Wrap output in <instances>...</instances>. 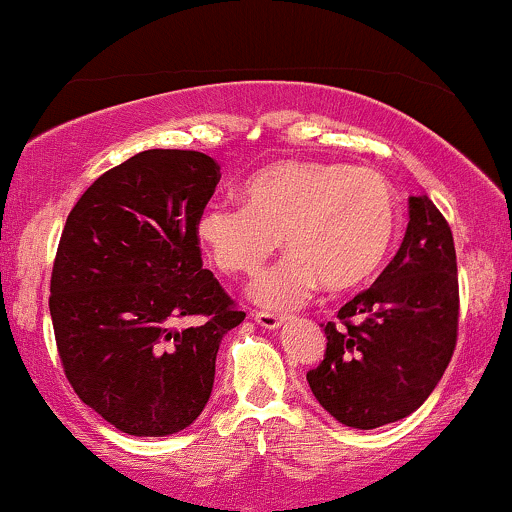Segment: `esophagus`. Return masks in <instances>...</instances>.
<instances>
[{
  "label": "esophagus",
  "instance_id": "obj_1",
  "mask_svg": "<svg viewBox=\"0 0 512 512\" xmlns=\"http://www.w3.org/2000/svg\"><path fill=\"white\" fill-rule=\"evenodd\" d=\"M252 320H255L260 327H264V330H279L281 322H284V317H279L274 313H264V310H260V313H252Z\"/></svg>",
  "mask_w": 512,
  "mask_h": 512
}]
</instances>
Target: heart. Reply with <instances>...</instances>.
<instances>
[{
  "instance_id": "heart-1",
  "label": "heart",
  "mask_w": 512,
  "mask_h": 512,
  "mask_svg": "<svg viewBox=\"0 0 512 512\" xmlns=\"http://www.w3.org/2000/svg\"><path fill=\"white\" fill-rule=\"evenodd\" d=\"M399 228L395 190L349 163L281 161L245 185V204L211 202L197 236L226 274L250 276L279 248L289 252L252 284L264 308H293L317 286L354 291L383 267Z\"/></svg>"
}]
</instances>
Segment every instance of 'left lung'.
I'll return each mask as SVG.
<instances>
[{
  "label": "left lung",
  "mask_w": 512,
  "mask_h": 512,
  "mask_svg": "<svg viewBox=\"0 0 512 512\" xmlns=\"http://www.w3.org/2000/svg\"><path fill=\"white\" fill-rule=\"evenodd\" d=\"M457 257L452 231L426 195L409 197V226L395 260L368 291L327 322L325 358L308 373L339 424L380 428L426 402L457 342Z\"/></svg>",
  "instance_id": "1"
}]
</instances>
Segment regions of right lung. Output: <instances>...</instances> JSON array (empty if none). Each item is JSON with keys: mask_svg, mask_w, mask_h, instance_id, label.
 Segmentation results:
<instances>
[{"mask_svg": "<svg viewBox=\"0 0 512 512\" xmlns=\"http://www.w3.org/2000/svg\"><path fill=\"white\" fill-rule=\"evenodd\" d=\"M219 163L149 149L110 168L69 211L50 279L64 375L108 424L170 436L207 407L221 339L245 320L202 267L197 219ZM199 314L203 322H179Z\"/></svg>", "mask_w": 512, "mask_h": 512, "instance_id": "right-lung-1", "label": "right lung"}]
</instances>
